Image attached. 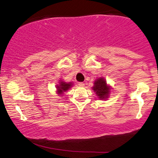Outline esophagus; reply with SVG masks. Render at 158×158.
<instances>
[{
    "label": "esophagus",
    "mask_w": 158,
    "mask_h": 158,
    "mask_svg": "<svg viewBox=\"0 0 158 158\" xmlns=\"http://www.w3.org/2000/svg\"><path fill=\"white\" fill-rule=\"evenodd\" d=\"M79 86H80V87H83L85 85V83L84 82H79Z\"/></svg>",
    "instance_id": "obj_1"
}]
</instances>
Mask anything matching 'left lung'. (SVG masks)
Listing matches in <instances>:
<instances>
[{
  "label": "left lung",
  "mask_w": 158,
  "mask_h": 158,
  "mask_svg": "<svg viewBox=\"0 0 158 158\" xmlns=\"http://www.w3.org/2000/svg\"><path fill=\"white\" fill-rule=\"evenodd\" d=\"M93 89L96 93L97 96H99V98H102V99L107 97L108 94L110 93L109 87H107V83L103 78H99L97 79V81H95Z\"/></svg>",
  "instance_id": "8db88e82"
}]
</instances>
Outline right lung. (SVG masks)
<instances>
[{
  "label": "right lung",
  "instance_id": "1",
  "mask_svg": "<svg viewBox=\"0 0 158 158\" xmlns=\"http://www.w3.org/2000/svg\"><path fill=\"white\" fill-rule=\"evenodd\" d=\"M71 87V83H66L61 81L60 85L57 86V91L60 94H62L64 91L68 90Z\"/></svg>",
  "mask_w": 158,
  "mask_h": 158
}]
</instances>
